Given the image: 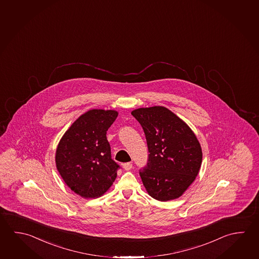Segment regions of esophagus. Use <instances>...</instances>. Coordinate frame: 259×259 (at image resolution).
Returning a JSON list of instances; mask_svg holds the SVG:
<instances>
[{
    "mask_svg": "<svg viewBox=\"0 0 259 259\" xmlns=\"http://www.w3.org/2000/svg\"><path fill=\"white\" fill-rule=\"evenodd\" d=\"M123 168H124V170H126V171H129V170H131L132 167H133V164L132 163H125L123 164Z\"/></svg>",
    "mask_w": 259,
    "mask_h": 259,
    "instance_id": "obj_1",
    "label": "esophagus"
}]
</instances>
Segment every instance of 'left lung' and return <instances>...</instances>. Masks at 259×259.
<instances>
[{
  "instance_id": "1",
  "label": "left lung",
  "mask_w": 259,
  "mask_h": 259,
  "mask_svg": "<svg viewBox=\"0 0 259 259\" xmlns=\"http://www.w3.org/2000/svg\"><path fill=\"white\" fill-rule=\"evenodd\" d=\"M131 114L145 132L149 152L147 164L139 171L145 189L158 201L177 199L199 172V142L182 119L163 106L138 108Z\"/></svg>"
}]
</instances>
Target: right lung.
I'll return each mask as SVG.
<instances>
[{
  "label": "right lung",
  "instance_id": "add662e5",
  "mask_svg": "<svg viewBox=\"0 0 259 259\" xmlns=\"http://www.w3.org/2000/svg\"><path fill=\"white\" fill-rule=\"evenodd\" d=\"M117 115L114 110H89L58 144L56 168L69 188L83 198L104 195L116 178L120 166L111 157L106 131Z\"/></svg>",
  "mask_w": 259,
  "mask_h": 259
}]
</instances>
